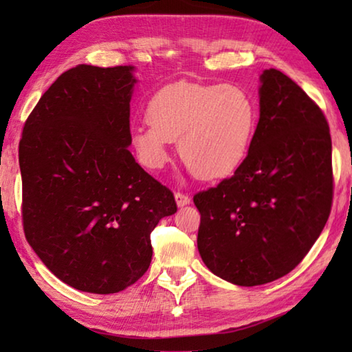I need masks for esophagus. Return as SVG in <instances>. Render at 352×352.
<instances>
[{
	"label": "esophagus",
	"instance_id": "34e87169",
	"mask_svg": "<svg viewBox=\"0 0 352 352\" xmlns=\"http://www.w3.org/2000/svg\"><path fill=\"white\" fill-rule=\"evenodd\" d=\"M175 201H177V206L178 208H183L190 204V199L188 197L186 194H182V192H175Z\"/></svg>",
	"mask_w": 352,
	"mask_h": 352
}]
</instances>
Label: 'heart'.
I'll return each instance as SVG.
<instances>
[{
	"mask_svg": "<svg viewBox=\"0 0 352 352\" xmlns=\"http://www.w3.org/2000/svg\"><path fill=\"white\" fill-rule=\"evenodd\" d=\"M148 124L130 133L136 157L147 169L169 162V147L195 175L205 180L233 174L252 147L258 109L250 93L236 85L180 82L155 93L146 107Z\"/></svg>",
	"mask_w": 352,
	"mask_h": 352,
	"instance_id": "b5f03b06",
	"label": "heart"
}]
</instances>
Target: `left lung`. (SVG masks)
Listing matches in <instances>:
<instances>
[{
    "instance_id": "8db88e82",
    "label": "left lung",
    "mask_w": 352,
    "mask_h": 352,
    "mask_svg": "<svg viewBox=\"0 0 352 352\" xmlns=\"http://www.w3.org/2000/svg\"><path fill=\"white\" fill-rule=\"evenodd\" d=\"M259 80V122L245 162L194 195L205 265L245 287L294 270L323 231L332 204L323 111L281 71L264 69Z\"/></svg>"
}]
</instances>
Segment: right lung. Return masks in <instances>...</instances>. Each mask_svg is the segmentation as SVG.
<instances>
[{"label": "right lung", "instance_id": "right-lung-1", "mask_svg": "<svg viewBox=\"0 0 352 352\" xmlns=\"http://www.w3.org/2000/svg\"><path fill=\"white\" fill-rule=\"evenodd\" d=\"M135 67L77 65L40 98L19 162L29 245L77 290L109 295L152 261L151 233L177 212L174 194L130 153Z\"/></svg>", "mask_w": 352, "mask_h": 352}]
</instances>
